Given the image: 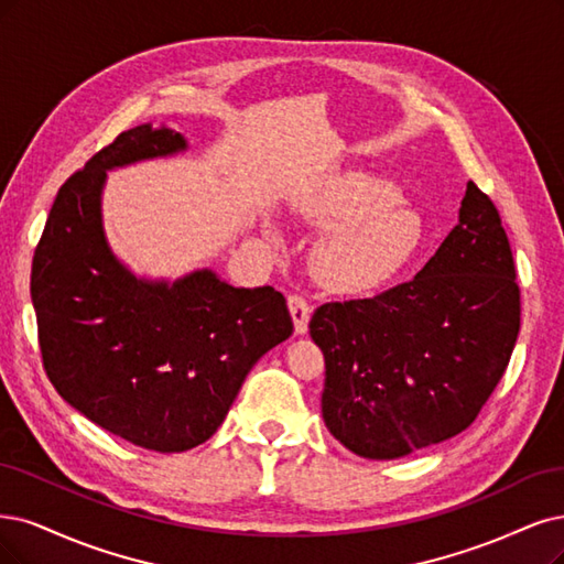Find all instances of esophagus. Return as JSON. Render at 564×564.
Returning <instances> with one entry per match:
<instances>
[{
    "instance_id": "esophagus-1",
    "label": "esophagus",
    "mask_w": 564,
    "mask_h": 564,
    "mask_svg": "<svg viewBox=\"0 0 564 564\" xmlns=\"http://www.w3.org/2000/svg\"><path fill=\"white\" fill-rule=\"evenodd\" d=\"M289 313H291V319H294V328H296V334L299 336H303V334H307V322H310V313H313V310H310V305H307V301L303 299V296H289Z\"/></svg>"
}]
</instances>
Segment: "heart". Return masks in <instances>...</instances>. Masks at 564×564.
<instances>
[{
	"instance_id": "1",
	"label": "heart",
	"mask_w": 564,
	"mask_h": 564,
	"mask_svg": "<svg viewBox=\"0 0 564 564\" xmlns=\"http://www.w3.org/2000/svg\"><path fill=\"white\" fill-rule=\"evenodd\" d=\"M317 228H326L313 249V273L343 296L371 294L390 284L422 245L424 226L399 188L361 170L338 172L319 182L301 203ZM278 238L275 226H268Z\"/></svg>"
}]
</instances>
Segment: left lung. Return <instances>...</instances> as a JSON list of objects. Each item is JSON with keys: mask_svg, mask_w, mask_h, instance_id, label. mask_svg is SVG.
<instances>
[{"mask_svg": "<svg viewBox=\"0 0 564 564\" xmlns=\"http://www.w3.org/2000/svg\"><path fill=\"white\" fill-rule=\"evenodd\" d=\"M518 332L507 230L467 182L457 226L411 282L315 310L326 430L366 459L405 457L464 432L507 371Z\"/></svg>", "mask_w": 564, "mask_h": 564, "instance_id": "1", "label": "left lung"}]
</instances>
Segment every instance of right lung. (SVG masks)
Instances as JSON below:
<instances>
[{
	"label": "right lung",
	"mask_w": 564,
	"mask_h": 564,
	"mask_svg": "<svg viewBox=\"0 0 564 564\" xmlns=\"http://www.w3.org/2000/svg\"><path fill=\"white\" fill-rule=\"evenodd\" d=\"M182 132H121L61 186L32 261L30 294L48 380L72 408L140 448L184 453L219 430L247 373L294 322L273 286L198 268L138 278L113 254L107 172L186 151Z\"/></svg>",
	"instance_id": "right-lung-1"
}]
</instances>
